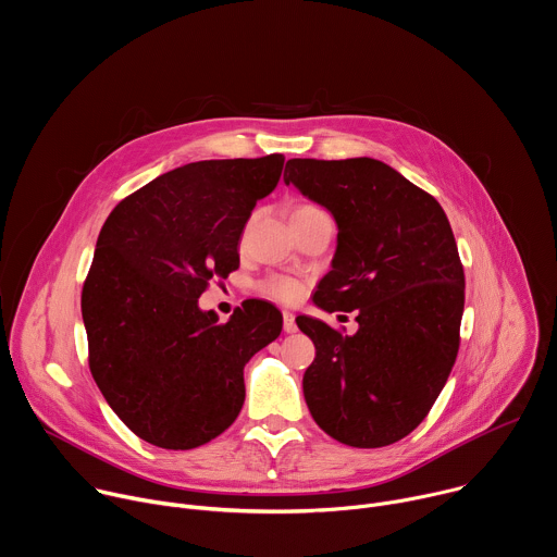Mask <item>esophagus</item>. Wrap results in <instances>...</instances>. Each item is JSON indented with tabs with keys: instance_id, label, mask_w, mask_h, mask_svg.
I'll return each instance as SVG.
<instances>
[{
	"instance_id": "obj_1",
	"label": "esophagus",
	"mask_w": 557,
	"mask_h": 557,
	"mask_svg": "<svg viewBox=\"0 0 557 557\" xmlns=\"http://www.w3.org/2000/svg\"><path fill=\"white\" fill-rule=\"evenodd\" d=\"M282 317H284V333H297V324H295V314L290 312V310H284L282 312Z\"/></svg>"
}]
</instances>
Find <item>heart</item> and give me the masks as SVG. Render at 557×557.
Instances as JSON below:
<instances>
[{"instance_id": "b5f03b06", "label": "heart", "mask_w": 557, "mask_h": 557, "mask_svg": "<svg viewBox=\"0 0 557 557\" xmlns=\"http://www.w3.org/2000/svg\"><path fill=\"white\" fill-rule=\"evenodd\" d=\"M314 209L317 207H312V205H301V207H297L295 213L314 211ZM262 293L273 297V299H277V301H295L301 295V286L295 280H290V277H269L262 284Z\"/></svg>"}]
</instances>
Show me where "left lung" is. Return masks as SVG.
I'll return each mask as SVG.
<instances>
[{
  "mask_svg": "<svg viewBox=\"0 0 557 557\" xmlns=\"http://www.w3.org/2000/svg\"><path fill=\"white\" fill-rule=\"evenodd\" d=\"M284 183L326 207L337 251L314 290L326 312L357 310L342 335L299 314L314 344L304 399L329 436L350 447H385L430 412L458 352L465 273L443 207L374 158H290Z\"/></svg>",
  "mask_w": 557,
  "mask_h": 557,
  "instance_id": "obj_1",
  "label": "left lung"
}]
</instances>
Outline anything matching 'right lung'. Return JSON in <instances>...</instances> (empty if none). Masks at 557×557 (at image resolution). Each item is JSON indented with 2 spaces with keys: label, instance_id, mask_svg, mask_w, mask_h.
Listing matches in <instances>:
<instances>
[{
  "label": "right lung",
  "instance_id": "obj_1",
  "mask_svg": "<svg viewBox=\"0 0 557 557\" xmlns=\"http://www.w3.org/2000/svg\"><path fill=\"white\" fill-rule=\"evenodd\" d=\"M282 153L198 161L153 178L108 215L82 293L90 372L143 441L194 449L245 404V366L282 333L262 299L226 324L198 297L240 267V237L280 183Z\"/></svg>",
  "mask_w": 557,
  "mask_h": 557
}]
</instances>
